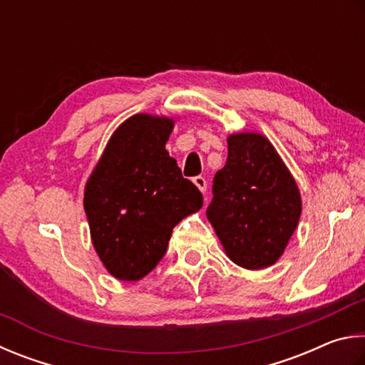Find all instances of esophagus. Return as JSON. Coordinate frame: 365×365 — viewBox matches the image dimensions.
<instances>
[{"label":"esophagus","mask_w":365,"mask_h":365,"mask_svg":"<svg viewBox=\"0 0 365 365\" xmlns=\"http://www.w3.org/2000/svg\"><path fill=\"white\" fill-rule=\"evenodd\" d=\"M194 184L197 187H199V190L202 194H205V190H207V179L203 178V176H195L194 178Z\"/></svg>","instance_id":"34e87169"}]
</instances>
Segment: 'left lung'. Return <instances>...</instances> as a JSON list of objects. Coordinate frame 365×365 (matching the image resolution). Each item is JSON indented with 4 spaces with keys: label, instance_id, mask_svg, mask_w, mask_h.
Returning <instances> with one entry per match:
<instances>
[{
    "label": "left lung",
    "instance_id": "8db88e82",
    "mask_svg": "<svg viewBox=\"0 0 365 365\" xmlns=\"http://www.w3.org/2000/svg\"><path fill=\"white\" fill-rule=\"evenodd\" d=\"M299 215L297 181L271 140L250 131L229 134L226 165L215 175L207 208L227 258L250 271L277 263Z\"/></svg>",
    "mask_w": 365,
    "mask_h": 365
}]
</instances>
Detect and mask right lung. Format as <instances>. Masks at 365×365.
<instances>
[{
	"mask_svg": "<svg viewBox=\"0 0 365 365\" xmlns=\"http://www.w3.org/2000/svg\"><path fill=\"white\" fill-rule=\"evenodd\" d=\"M175 120L136 113L108 139L89 175L83 207L99 259L115 279L136 282L163 258L173 227L203 197L165 149Z\"/></svg>",
	"mask_w": 365,
	"mask_h": 365,
	"instance_id": "1",
	"label": "right lung"
}]
</instances>
